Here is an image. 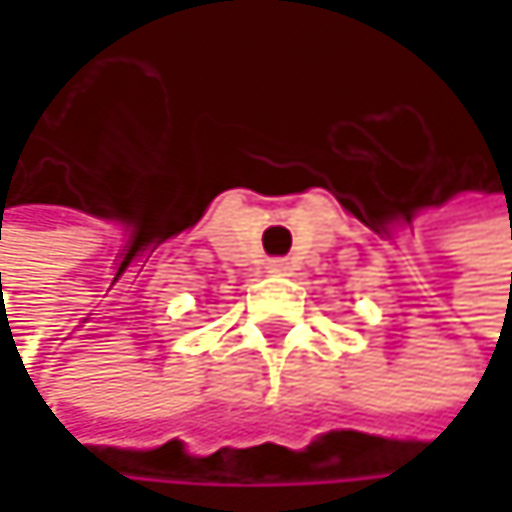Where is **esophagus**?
I'll list each match as a JSON object with an SVG mask.
<instances>
[{
	"label": "esophagus",
	"instance_id": "obj_1",
	"mask_svg": "<svg viewBox=\"0 0 512 512\" xmlns=\"http://www.w3.org/2000/svg\"><path fill=\"white\" fill-rule=\"evenodd\" d=\"M266 269H269L272 275H290V272H293V263H290L287 257H272V260L266 263Z\"/></svg>",
	"mask_w": 512,
	"mask_h": 512
}]
</instances>
